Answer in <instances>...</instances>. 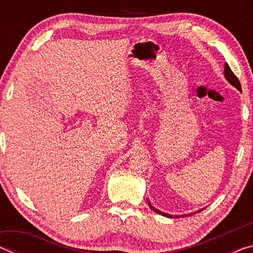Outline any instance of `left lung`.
I'll use <instances>...</instances> for the list:
<instances>
[{
  "mask_svg": "<svg viewBox=\"0 0 253 253\" xmlns=\"http://www.w3.org/2000/svg\"><path fill=\"white\" fill-rule=\"evenodd\" d=\"M224 77H225V79L229 81V83L233 85V87H235L238 89V90H240L241 91V84H240V81H239V79L237 78V76H235L233 72H232V70L230 69V67H229V65L228 63H225V66H224ZM148 205H149V208H151L153 211H155L156 213H158V214H161V215H164V216H168V217H178L177 215H170V214H168V213H164V212H161L160 210H157V209H155L153 207V205L149 203V201H148ZM203 210V209H202ZM202 210H200V211H202ZM200 211H198V212H200ZM192 214H195V212L194 213H190L188 214V215H192ZM179 216H182V217H184V216H187L186 214H183V215H179Z\"/></svg>",
  "mask_w": 253,
  "mask_h": 253,
  "instance_id": "1",
  "label": "left lung"
}]
</instances>
